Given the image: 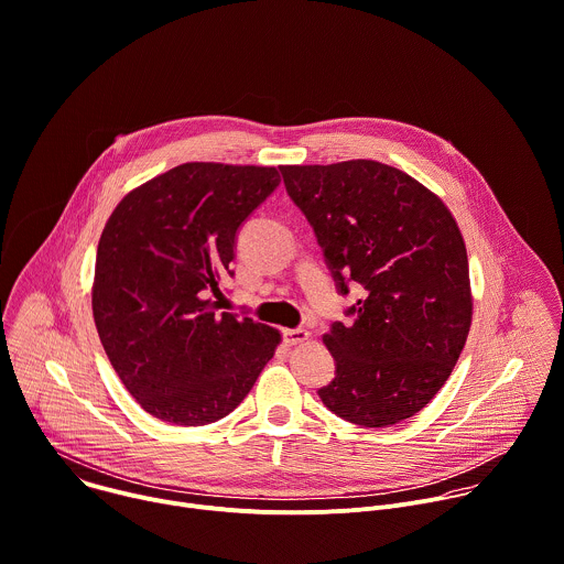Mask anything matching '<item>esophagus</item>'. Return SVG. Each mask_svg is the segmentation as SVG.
Instances as JSON below:
<instances>
[{"label":"esophagus","mask_w":564,"mask_h":564,"mask_svg":"<svg viewBox=\"0 0 564 564\" xmlns=\"http://www.w3.org/2000/svg\"><path fill=\"white\" fill-rule=\"evenodd\" d=\"M308 337H311V333H308L306 328H286V330H284V339H286V344H291V346L302 344V341H306Z\"/></svg>","instance_id":"1"}]
</instances>
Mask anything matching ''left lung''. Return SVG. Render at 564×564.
Masks as SVG:
<instances>
[{
  "label": "left lung",
  "instance_id": "8db88e82",
  "mask_svg": "<svg viewBox=\"0 0 564 564\" xmlns=\"http://www.w3.org/2000/svg\"><path fill=\"white\" fill-rule=\"evenodd\" d=\"M291 200L311 223L341 295L364 300L324 344L335 379L324 405L361 427H386L425 408L447 381L471 324L467 251L443 200L377 161L282 165Z\"/></svg>",
  "mask_w": 564,
  "mask_h": 564
}]
</instances>
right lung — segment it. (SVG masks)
Segmentation results:
<instances>
[{
  "label": "right lung",
  "instance_id": "1",
  "mask_svg": "<svg viewBox=\"0 0 564 564\" xmlns=\"http://www.w3.org/2000/svg\"><path fill=\"white\" fill-rule=\"evenodd\" d=\"M280 185L275 167L185 163L132 189L97 249L93 313L104 350L152 416L207 425L253 388L280 330L216 313L240 225Z\"/></svg>",
  "mask_w": 564,
  "mask_h": 564
}]
</instances>
